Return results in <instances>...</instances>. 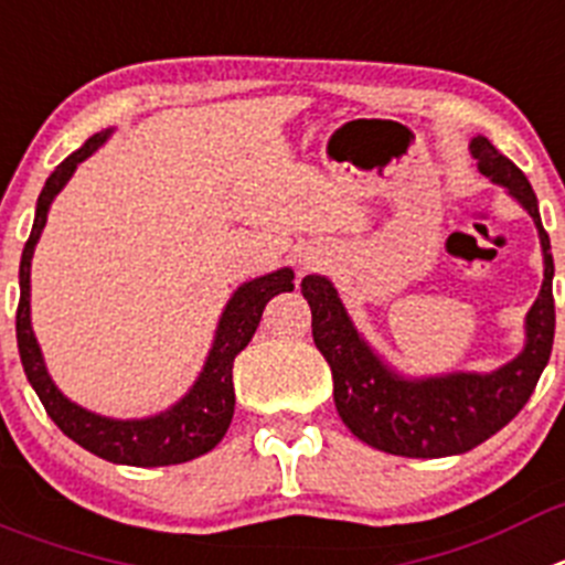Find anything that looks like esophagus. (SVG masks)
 I'll return each instance as SVG.
<instances>
[{
	"label": "esophagus",
	"mask_w": 565,
	"mask_h": 565,
	"mask_svg": "<svg viewBox=\"0 0 565 565\" xmlns=\"http://www.w3.org/2000/svg\"><path fill=\"white\" fill-rule=\"evenodd\" d=\"M322 263H324L322 252H305L302 255V268H317L322 266Z\"/></svg>",
	"instance_id": "1"
}]
</instances>
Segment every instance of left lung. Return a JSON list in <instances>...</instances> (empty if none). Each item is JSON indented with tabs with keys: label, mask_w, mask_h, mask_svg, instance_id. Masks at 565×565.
<instances>
[{
	"label": "left lung",
	"mask_w": 565,
	"mask_h": 565,
	"mask_svg": "<svg viewBox=\"0 0 565 565\" xmlns=\"http://www.w3.org/2000/svg\"><path fill=\"white\" fill-rule=\"evenodd\" d=\"M470 153L479 173L501 184L530 212L541 237V294L526 313V341L515 359L493 372L403 375L359 333L328 277L308 274L302 279V297L308 299L313 317V341L333 372L335 412L361 443L395 457H454L490 439L524 408L552 355L555 263L535 193L526 175L504 153L495 151L488 137L470 139Z\"/></svg>",
	"instance_id": "8db88e82"
}]
</instances>
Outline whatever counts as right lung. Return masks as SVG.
Wrapping results in <instances>:
<instances>
[{
  "label": "right lung",
  "instance_id": "add662e5",
  "mask_svg": "<svg viewBox=\"0 0 565 565\" xmlns=\"http://www.w3.org/2000/svg\"><path fill=\"white\" fill-rule=\"evenodd\" d=\"M114 128L95 134L77 148L75 153L64 159L58 168L50 173L44 190L35 204L33 230L22 252V266H19V310H15V341H19V355H22L24 375L35 390L39 401L44 403L46 414L53 417L55 426L75 439L81 448L92 451L95 457L114 465H134V468H162V465L190 462L201 454L212 451L224 439L226 428L235 414V384H232V364L235 355L252 341L257 324H260L263 308L279 291H294L291 268H277L271 274L248 279L226 302L224 313L215 328L210 353L199 377L188 390V395L179 397L164 412L151 417H131V420H117L106 414L89 412L77 406L75 401L64 395L50 377L41 355V347L35 341L33 322H30V263H33L35 243L46 224V212L55 195L66 188V181L77 170L83 159L106 142Z\"/></svg>",
  "mask_w": 565,
  "mask_h": 565
}]
</instances>
